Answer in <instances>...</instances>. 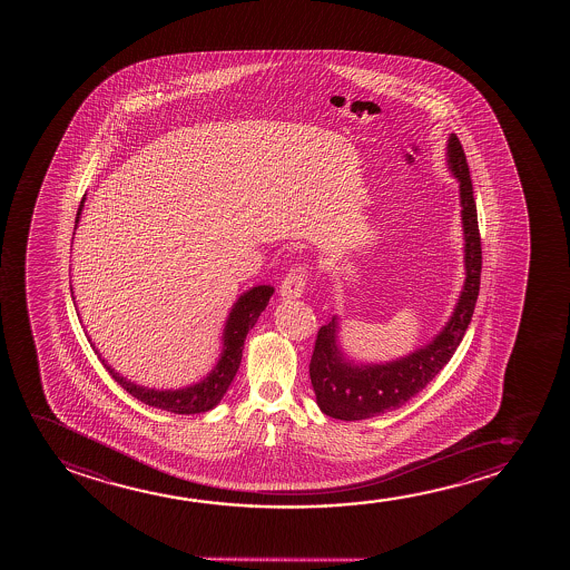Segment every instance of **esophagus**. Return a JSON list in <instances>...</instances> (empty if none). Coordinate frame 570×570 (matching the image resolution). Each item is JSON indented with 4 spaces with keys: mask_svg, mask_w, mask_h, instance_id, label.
<instances>
[{
    "mask_svg": "<svg viewBox=\"0 0 570 570\" xmlns=\"http://www.w3.org/2000/svg\"><path fill=\"white\" fill-rule=\"evenodd\" d=\"M305 282H307V268L294 266L281 284L282 299H297L304 294Z\"/></svg>",
    "mask_w": 570,
    "mask_h": 570,
    "instance_id": "34e87169",
    "label": "esophagus"
}]
</instances>
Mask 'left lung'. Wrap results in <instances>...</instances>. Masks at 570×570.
Here are the masks:
<instances>
[{"mask_svg":"<svg viewBox=\"0 0 570 570\" xmlns=\"http://www.w3.org/2000/svg\"><path fill=\"white\" fill-rule=\"evenodd\" d=\"M445 164L460 183L465 282L450 320L430 343L390 362H358L338 343V317L317 333L309 377L321 411L341 421H364L395 411L424 390L450 362L475 312L481 284V235L468 159L455 134H450Z\"/></svg>","mask_w":570,"mask_h":570,"instance_id":"1","label":"left lung"}]
</instances>
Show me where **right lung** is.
<instances>
[{"label": "right lung", "instance_id": "add662e5", "mask_svg": "<svg viewBox=\"0 0 570 570\" xmlns=\"http://www.w3.org/2000/svg\"><path fill=\"white\" fill-rule=\"evenodd\" d=\"M81 210H83V200L79 206L78 218H76V229H78L79 218H81ZM73 294V292H71ZM274 294L273 286L268 284H261V286H253V288L243 292L242 296L237 297V302L232 305L229 315H227L226 325H224V333H222V352H219L218 362L216 366L212 367L208 374L204 375L200 382L180 387V390H156V387H144L138 383L126 380L125 375L118 374L115 367L107 364V360L101 358L99 351L95 348V354L101 358L105 367L109 370L112 380L128 391L134 399L141 401L144 405L154 406V409H161V411H169L175 414H196L206 413L214 406L218 405L222 397L226 395L227 387L234 382L235 374L239 370L243 356V344L247 338V333L250 328L255 327L258 315L265 312L268 299Z\"/></svg>", "mask_w": 570, "mask_h": 570}]
</instances>
